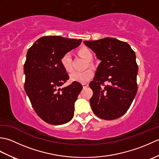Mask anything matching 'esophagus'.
<instances>
[{
    "mask_svg": "<svg viewBox=\"0 0 159 159\" xmlns=\"http://www.w3.org/2000/svg\"><path fill=\"white\" fill-rule=\"evenodd\" d=\"M82 85H83V88H87V87H89V85H88V84H87V83H83Z\"/></svg>",
    "mask_w": 159,
    "mask_h": 159,
    "instance_id": "esophagus-1",
    "label": "esophagus"
}]
</instances>
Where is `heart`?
<instances>
[{"mask_svg":"<svg viewBox=\"0 0 159 159\" xmlns=\"http://www.w3.org/2000/svg\"><path fill=\"white\" fill-rule=\"evenodd\" d=\"M78 55L87 61H90L93 59V54L91 50L83 47L78 50ZM61 64L66 72H70L73 70L72 64V57L69 52H67L61 58ZM94 76V72L92 69H87L83 72H74L70 74V80L74 82L80 83H86L92 79Z\"/></svg>","mask_w":159,"mask_h":159,"instance_id":"heart-1","label":"heart"}]
</instances>
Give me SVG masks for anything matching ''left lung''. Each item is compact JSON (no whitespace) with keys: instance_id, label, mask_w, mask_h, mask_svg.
I'll use <instances>...</instances> for the list:
<instances>
[{"instance_id":"8db88e82","label":"left lung","mask_w":159,"mask_h":159,"mask_svg":"<svg viewBox=\"0 0 159 159\" xmlns=\"http://www.w3.org/2000/svg\"><path fill=\"white\" fill-rule=\"evenodd\" d=\"M83 43L101 61L89 83L93 112L103 120L117 119L126 113L137 92L135 53L128 43L112 38Z\"/></svg>"}]
</instances>
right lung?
<instances>
[{
  "instance_id": "obj_1",
  "label": "right lung",
  "mask_w": 159,
  "mask_h": 159,
  "mask_svg": "<svg viewBox=\"0 0 159 159\" xmlns=\"http://www.w3.org/2000/svg\"><path fill=\"white\" fill-rule=\"evenodd\" d=\"M82 39L44 36L28 50L24 65L25 89L33 109L46 123L60 125L72 119L74 102L83 86L78 82L61 88L69 79L61 58Z\"/></svg>"
}]
</instances>
